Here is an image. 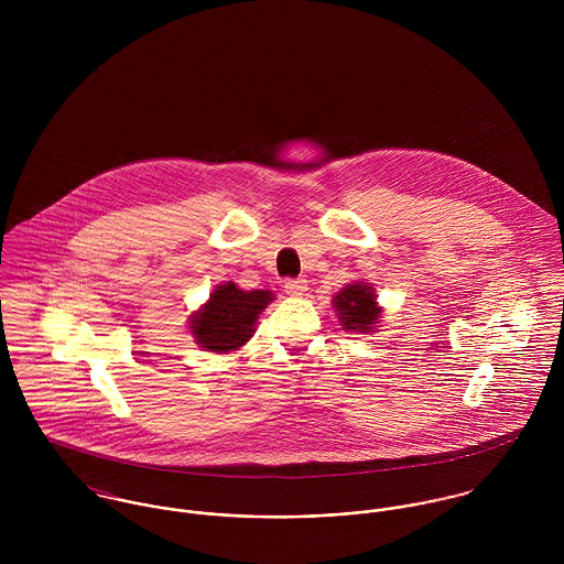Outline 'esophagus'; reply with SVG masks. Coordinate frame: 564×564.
I'll return each mask as SVG.
<instances>
[{"label":"esophagus","instance_id":"esophagus-1","mask_svg":"<svg viewBox=\"0 0 564 564\" xmlns=\"http://www.w3.org/2000/svg\"><path fill=\"white\" fill-rule=\"evenodd\" d=\"M284 289H286V293H289L291 297H302V295L306 293V289H308V282H306L304 278H297V280H286Z\"/></svg>","mask_w":564,"mask_h":564}]
</instances>
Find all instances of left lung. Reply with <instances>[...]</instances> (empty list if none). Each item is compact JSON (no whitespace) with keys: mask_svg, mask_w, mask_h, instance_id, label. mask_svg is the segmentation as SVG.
<instances>
[{"mask_svg":"<svg viewBox=\"0 0 564 564\" xmlns=\"http://www.w3.org/2000/svg\"><path fill=\"white\" fill-rule=\"evenodd\" d=\"M332 308L343 329L354 334H373L382 323V306L378 304L376 289L367 282L345 284L334 297Z\"/></svg>","mask_w":564,"mask_h":564,"instance_id":"obj_1","label":"left lung"}]
</instances>
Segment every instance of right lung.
I'll return each instance as SVG.
<instances>
[{
    "mask_svg": "<svg viewBox=\"0 0 564 564\" xmlns=\"http://www.w3.org/2000/svg\"><path fill=\"white\" fill-rule=\"evenodd\" d=\"M273 300L271 291H242L235 282H224L188 317V329L204 351H237L253 336L260 313Z\"/></svg>",
    "mask_w": 564,
    "mask_h": 564,
    "instance_id": "right-lung-1",
    "label": "right lung"
}]
</instances>
